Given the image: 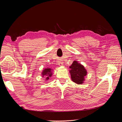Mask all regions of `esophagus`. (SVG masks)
Segmentation results:
<instances>
[{
    "mask_svg": "<svg viewBox=\"0 0 122 122\" xmlns=\"http://www.w3.org/2000/svg\"><path fill=\"white\" fill-rule=\"evenodd\" d=\"M58 65L60 66H61L63 65V62H62V61L61 60V59L60 60H59L58 61Z\"/></svg>",
    "mask_w": 122,
    "mask_h": 122,
    "instance_id": "obj_1",
    "label": "esophagus"
}]
</instances>
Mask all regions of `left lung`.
I'll list each match as a JSON object with an SVG mask.
<instances>
[{
    "mask_svg": "<svg viewBox=\"0 0 122 122\" xmlns=\"http://www.w3.org/2000/svg\"><path fill=\"white\" fill-rule=\"evenodd\" d=\"M70 73L71 74L72 80L77 84H81L84 81V76L87 74V71L84 66L78 63L77 61H74L70 66Z\"/></svg>",
    "mask_w": 122,
    "mask_h": 122,
    "instance_id": "left-lung-1",
    "label": "left lung"
}]
</instances>
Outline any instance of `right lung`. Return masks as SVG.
Masks as SVG:
<instances>
[{
    "label": "right lung",
    "mask_w": 122,
    "mask_h": 122,
    "mask_svg": "<svg viewBox=\"0 0 122 122\" xmlns=\"http://www.w3.org/2000/svg\"><path fill=\"white\" fill-rule=\"evenodd\" d=\"M51 70H52V69L50 68H46L45 69H44L43 70V71L42 72V74L43 76L44 75L48 76V77H46V80H48L49 79V77H51V76H52V72H51Z\"/></svg>",
    "instance_id": "add662e5"
}]
</instances>
